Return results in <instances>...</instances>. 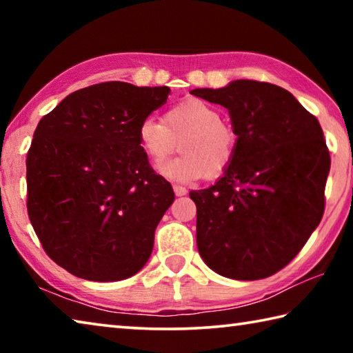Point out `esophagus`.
<instances>
[{"instance_id":"1","label":"esophagus","mask_w":353,"mask_h":353,"mask_svg":"<svg viewBox=\"0 0 353 353\" xmlns=\"http://www.w3.org/2000/svg\"><path fill=\"white\" fill-rule=\"evenodd\" d=\"M172 190H174L176 196H185V194L188 193V190L185 188V187H182V185H174V187H172Z\"/></svg>"}]
</instances>
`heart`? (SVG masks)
Listing matches in <instances>:
<instances>
[{
    "instance_id": "heart-1",
    "label": "heart",
    "mask_w": 353,
    "mask_h": 353,
    "mask_svg": "<svg viewBox=\"0 0 353 353\" xmlns=\"http://www.w3.org/2000/svg\"><path fill=\"white\" fill-rule=\"evenodd\" d=\"M179 140L182 154L160 166L162 174L179 182L221 176L234 160L238 143L235 130L221 121L216 107L199 98L170 107L163 121L148 117L139 126L143 151L155 163L174 152Z\"/></svg>"
}]
</instances>
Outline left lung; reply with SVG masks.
Segmentation results:
<instances>
[{
    "instance_id": "8db88e82",
    "label": "left lung",
    "mask_w": 353,
    "mask_h": 353,
    "mask_svg": "<svg viewBox=\"0 0 353 353\" xmlns=\"http://www.w3.org/2000/svg\"><path fill=\"white\" fill-rule=\"evenodd\" d=\"M191 94L225 107L238 140L223 177L190 193L199 254L219 276L270 277L294 259L324 214L330 154L321 124L274 83L238 79Z\"/></svg>"
}]
</instances>
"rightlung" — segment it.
<instances>
[{
	"label": "right lung",
	"instance_id": "add662e5",
	"mask_svg": "<svg viewBox=\"0 0 353 353\" xmlns=\"http://www.w3.org/2000/svg\"><path fill=\"white\" fill-rule=\"evenodd\" d=\"M170 92L97 83L40 119L26 159L28 213L45 252L73 276L117 282L151 256L174 191L149 166L139 126Z\"/></svg>",
	"mask_w": 353,
	"mask_h": 353
}]
</instances>
